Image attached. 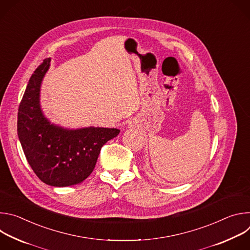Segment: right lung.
Returning a JSON list of instances; mask_svg holds the SVG:
<instances>
[{
  "instance_id": "right-lung-1",
  "label": "right lung",
  "mask_w": 250,
  "mask_h": 250,
  "mask_svg": "<svg viewBox=\"0 0 250 250\" xmlns=\"http://www.w3.org/2000/svg\"><path fill=\"white\" fill-rule=\"evenodd\" d=\"M49 62V58L44 59L28 81L19 106L18 135L28 164L43 183L72 186L93 172L102 146L116 137L120 129L69 130L50 125L40 105L41 83Z\"/></svg>"
}]
</instances>
